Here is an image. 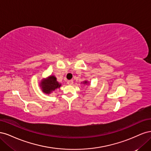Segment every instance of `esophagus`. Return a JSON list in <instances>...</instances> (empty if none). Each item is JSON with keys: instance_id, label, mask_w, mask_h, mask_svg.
I'll list each match as a JSON object with an SVG mask.
<instances>
[{"instance_id": "1", "label": "esophagus", "mask_w": 151, "mask_h": 151, "mask_svg": "<svg viewBox=\"0 0 151 151\" xmlns=\"http://www.w3.org/2000/svg\"><path fill=\"white\" fill-rule=\"evenodd\" d=\"M68 85H72L73 84V81L72 80H68L67 83Z\"/></svg>"}]
</instances>
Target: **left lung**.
Listing matches in <instances>:
<instances>
[{
  "label": "left lung",
  "mask_w": 151,
  "mask_h": 151,
  "mask_svg": "<svg viewBox=\"0 0 151 151\" xmlns=\"http://www.w3.org/2000/svg\"><path fill=\"white\" fill-rule=\"evenodd\" d=\"M87 83H88V82H87V81H85V82H84V84L85 83V84H86Z\"/></svg>",
  "instance_id": "left-lung-1"
}]
</instances>
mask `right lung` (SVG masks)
<instances>
[{
  "label": "right lung",
  "instance_id": "add662e5",
  "mask_svg": "<svg viewBox=\"0 0 151 151\" xmlns=\"http://www.w3.org/2000/svg\"><path fill=\"white\" fill-rule=\"evenodd\" d=\"M40 84L43 92L46 94H50L55 89L60 88L61 86L57 81L56 77L53 76H50L47 79L43 80Z\"/></svg>",
  "mask_w": 151,
  "mask_h": 151
}]
</instances>
